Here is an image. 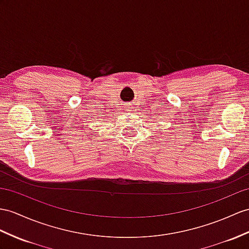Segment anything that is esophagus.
Segmentation results:
<instances>
[{"instance_id": "obj_1", "label": "esophagus", "mask_w": 249, "mask_h": 249, "mask_svg": "<svg viewBox=\"0 0 249 249\" xmlns=\"http://www.w3.org/2000/svg\"><path fill=\"white\" fill-rule=\"evenodd\" d=\"M125 108H126V111H130V108H131V107H130V106H126V107H125Z\"/></svg>"}]
</instances>
